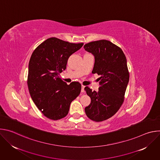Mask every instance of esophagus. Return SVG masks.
I'll use <instances>...</instances> for the list:
<instances>
[{
	"label": "esophagus",
	"instance_id": "1",
	"mask_svg": "<svg viewBox=\"0 0 160 160\" xmlns=\"http://www.w3.org/2000/svg\"><path fill=\"white\" fill-rule=\"evenodd\" d=\"M81 92H85V86H84V85H82Z\"/></svg>",
	"mask_w": 160,
	"mask_h": 160
}]
</instances>
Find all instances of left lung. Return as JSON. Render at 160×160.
I'll list each match as a JSON object with an SVG mask.
<instances>
[{
	"label": "left lung",
	"instance_id": "left-lung-1",
	"mask_svg": "<svg viewBox=\"0 0 160 160\" xmlns=\"http://www.w3.org/2000/svg\"><path fill=\"white\" fill-rule=\"evenodd\" d=\"M83 48L94 56L92 73L101 76L98 91L85 87L91 99L85 114L90 120L102 122L115 115L123 102L129 81L127 59L119 47L106 40L91 42Z\"/></svg>",
	"mask_w": 160,
	"mask_h": 160
}]
</instances>
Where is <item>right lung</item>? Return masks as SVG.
Segmentation results:
<instances>
[{
  "label": "right lung",
  "instance_id": "add662e5",
  "mask_svg": "<svg viewBox=\"0 0 160 160\" xmlns=\"http://www.w3.org/2000/svg\"><path fill=\"white\" fill-rule=\"evenodd\" d=\"M83 45L51 37L39 45L31 56L27 81L29 92L38 109L49 119L65 117L71 102L80 93V83L67 85L59 74L66 68L68 58Z\"/></svg>",
  "mask_w": 160,
  "mask_h": 160
}]
</instances>
